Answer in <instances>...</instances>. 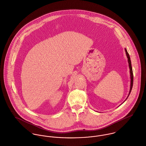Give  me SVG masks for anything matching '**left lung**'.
<instances>
[{
  "mask_svg": "<svg viewBox=\"0 0 146 146\" xmlns=\"http://www.w3.org/2000/svg\"><path fill=\"white\" fill-rule=\"evenodd\" d=\"M125 53H126V56L128 58V64H129V70H130V78H131V85H130V90H129V92L128 94V95L127 96V98H126V99L125 100V101L127 99L128 97L129 96L130 93L131 92V90H132V89L133 87V70L132 67V65H131V58H130V56H129V54L127 52V50L126 48H125ZM124 101V102H125ZM123 102V103H124ZM121 105V104H120Z\"/></svg>",
  "mask_w": 146,
  "mask_h": 146,
  "instance_id": "obj_1",
  "label": "left lung"
}]
</instances>
